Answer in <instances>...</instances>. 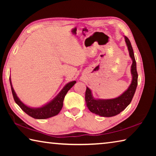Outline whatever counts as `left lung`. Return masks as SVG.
<instances>
[{"instance_id":"8db88e82","label":"left lung","mask_w":156,"mask_h":156,"mask_svg":"<svg viewBox=\"0 0 156 156\" xmlns=\"http://www.w3.org/2000/svg\"><path fill=\"white\" fill-rule=\"evenodd\" d=\"M126 47L129 50V56L132 60L131 73L132 80L130 85L125 91L115 98L99 99L95 98L91 90L87 87L85 101L87 106L91 112L102 117H112L122 112L131 103L138 85V73L136 69V62L134 57L133 50L130 41L125 36Z\"/></svg>"}]
</instances>
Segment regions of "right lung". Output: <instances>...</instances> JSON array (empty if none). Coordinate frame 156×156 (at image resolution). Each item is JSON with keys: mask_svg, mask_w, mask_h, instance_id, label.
Segmentation results:
<instances>
[{"mask_svg": "<svg viewBox=\"0 0 156 156\" xmlns=\"http://www.w3.org/2000/svg\"><path fill=\"white\" fill-rule=\"evenodd\" d=\"M9 82L10 84H11L13 97H14L16 103L22 109L23 112H25L27 115L31 116V117L35 118V119H47V118H51L53 117V116L58 114L60 110L62 109L63 100H64L65 95L67 94V91L76 83L74 80L69 82L67 84H65V86L62 89V90L59 92L58 94L54 99L51 100L50 102H47V104L43 105V106L41 107H31L23 103L19 99V98L17 96V95L16 94L14 89L12 87L11 78H10Z\"/></svg>", "mask_w": 156, "mask_h": 156, "instance_id": "obj_1", "label": "right lung"}]
</instances>
